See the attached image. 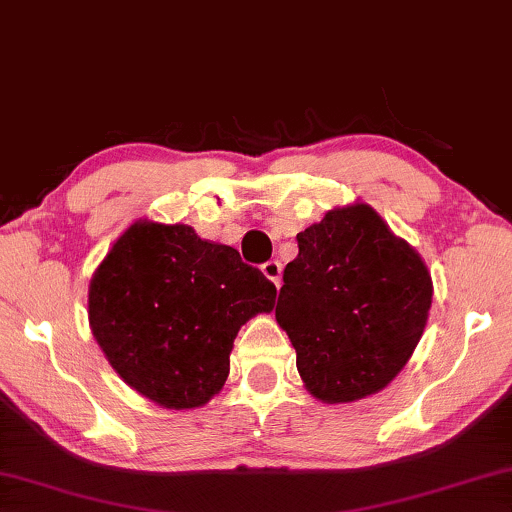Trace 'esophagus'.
Here are the masks:
<instances>
[{
    "instance_id": "34e87169",
    "label": "esophagus",
    "mask_w": 512,
    "mask_h": 512,
    "mask_svg": "<svg viewBox=\"0 0 512 512\" xmlns=\"http://www.w3.org/2000/svg\"><path fill=\"white\" fill-rule=\"evenodd\" d=\"M262 273L269 278L275 287H280L282 282V264L278 262V259H269V262L262 264Z\"/></svg>"
}]
</instances>
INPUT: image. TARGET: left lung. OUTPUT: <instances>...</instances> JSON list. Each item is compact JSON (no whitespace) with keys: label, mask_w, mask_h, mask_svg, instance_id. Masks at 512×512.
<instances>
[{"label":"left lung","mask_w":512,"mask_h":512,"mask_svg":"<svg viewBox=\"0 0 512 512\" xmlns=\"http://www.w3.org/2000/svg\"><path fill=\"white\" fill-rule=\"evenodd\" d=\"M275 319L305 387L326 403L383 389L419 344L433 282L426 264L369 205L332 209L300 232Z\"/></svg>","instance_id":"1"}]
</instances>
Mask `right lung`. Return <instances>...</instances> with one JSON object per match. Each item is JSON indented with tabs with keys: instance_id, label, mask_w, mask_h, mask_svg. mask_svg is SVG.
I'll return each mask as SVG.
<instances>
[{
	"instance_id": "add662e5",
	"label": "right lung",
	"mask_w": 512,
	"mask_h": 512,
	"mask_svg": "<svg viewBox=\"0 0 512 512\" xmlns=\"http://www.w3.org/2000/svg\"><path fill=\"white\" fill-rule=\"evenodd\" d=\"M273 305L275 285L262 271L182 223H134L88 289V321L111 367L175 410L212 399L239 328Z\"/></svg>"
}]
</instances>
